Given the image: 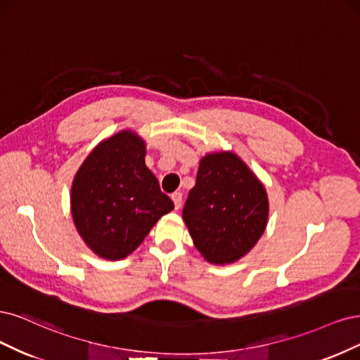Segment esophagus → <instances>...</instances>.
<instances>
[{"instance_id":"1","label":"esophagus","mask_w":360,"mask_h":360,"mask_svg":"<svg viewBox=\"0 0 360 360\" xmlns=\"http://www.w3.org/2000/svg\"><path fill=\"white\" fill-rule=\"evenodd\" d=\"M172 200H173V203H175V210H179L181 205H182V193H179V191L173 193L172 194Z\"/></svg>"}]
</instances>
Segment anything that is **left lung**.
<instances>
[{
  "label": "left lung",
  "mask_w": 360,
  "mask_h": 360,
  "mask_svg": "<svg viewBox=\"0 0 360 360\" xmlns=\"http://www.w3.org/2000/svg\"><path fill=\"white\" fill-rule=\"evenodd\" d=\"M268 217L264 185L238 154L215 150L200 158L182 218L207 263L242 259L262 238Z\"/></svg>",
  "instance_id": "8db88e82"
}]
</instances>
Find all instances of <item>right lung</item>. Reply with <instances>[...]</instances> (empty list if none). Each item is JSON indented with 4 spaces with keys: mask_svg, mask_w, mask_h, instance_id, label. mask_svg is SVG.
<instances>
[{
    "mask_svg": "<svg viewBox=\"0 0 360 360\" xmlns=\"http://www.w3.org/2000/svg\"><path fill=\"white\" fill-rule=\"evenodd\" d=\"M146 143L121 130L91 150L72 182L70 211L79 236L96 256L125 259L173 202L145 165Z\"/></svg>",
    "mask_w": 360,
    "mask_h": 360,
    "instance_id": "add662e5",
    "label": "right lung"
}]
</instances>
